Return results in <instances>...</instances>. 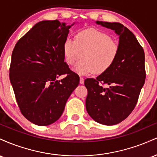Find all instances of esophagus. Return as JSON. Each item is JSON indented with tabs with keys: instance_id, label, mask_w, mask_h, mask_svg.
<instances>
[{
	"instance_id": "esophagus-1",
	"label": "esophagus",
	"mask_w": 157,
	"mask_h": 157,
	"mask_svg": "<svg viewBox=\"0 0 157 157\" xmlns=\"http://www.w3.org/2000/svg\"><path fill=\"white\" fill-rule=\"evenodd\" d=\"M80 84H83L84 83V78L82 77H80Z\"/></svg>"
}]
</instances>
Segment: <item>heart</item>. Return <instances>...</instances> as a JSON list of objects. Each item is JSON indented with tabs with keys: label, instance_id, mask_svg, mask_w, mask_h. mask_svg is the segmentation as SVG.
I'll list each match as a JSON object with an SVG mask.
<instances>
[{
	"label": "heart",
	"instance_id": "obj_1",
	"mask_svg": "<svg viewBox=\"0 0 157 157\" xmlns=\"http://www.w3.org/2000/svg\"><path fill=\"white\" fill-rule=\"evenodd\" d=\"M119 49L117 41L96 29L77 32L75 40L67 38L63 46L65 61L68 66H73L82 57L74 68L80 75L105 72L116 61Z\"/></svg>",
	"mask_w": 157,
	"mask_h": 157
}]
</instances>
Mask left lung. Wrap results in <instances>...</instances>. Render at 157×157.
Listing matches in <instances>:
<instances>
[{
    "instance_id": "obj_1",
    "label": "left lung",
    "mask_w": 157,
    "mask_h": 157,
    "mask_svg": "<svg viewBox=\"0 0 157 157\" xmlns=\"http://www.w3.org/2000/svg\"><path fill=\"white\" fill-rule=\"evenodd\" d=\"M96 23L120 36V49L111 68L97 78L85 80L88 90L86 108L96 122L116 125L127 118L137 103L146 76L145 53L135 35L121 23Z\"/></svg>"
}]
</instances>
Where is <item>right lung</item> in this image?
<instances>
[{
	"mask_svg": "<svg viewBox=\"0 0 157 157\" xmlns=\"http://www.w3.org/2000/svg\"><path fill=\"white\" fill-rule=\"evenodd\" d=\"M71 26L57 20L40 21L12 51L10 79L16 101L21 113L35 125L57 121L80 82L64 62L63 46ZM61 75L66 77L57 81Z\"/></svg>",
	"mask_w": 157,
	"mask_h": 157,
	"instance_id": "right-lung-1",
	"label": "right lung"
}]
</instances>
